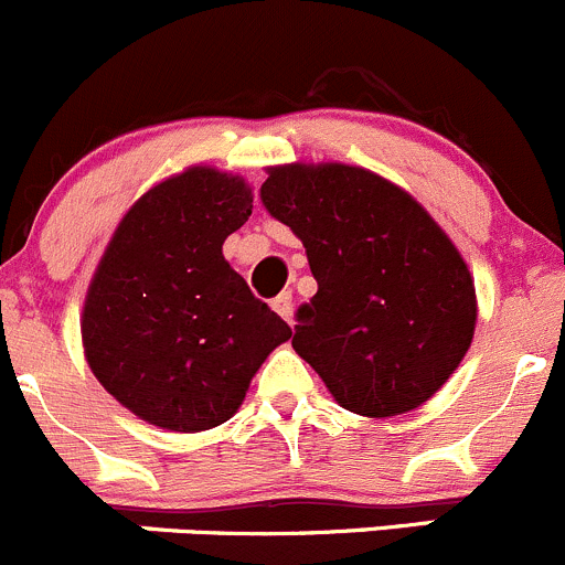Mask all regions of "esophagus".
I'll list each match as a JSON object with an SVG mask.
<instances>
[{"label": "esophagus", "instance_id": "esophagus-1", "mask_svg": "<svg viewBox=\"0 0 565 565\" xmlns=\"http://www.w3.org/2000/svg\"><path fill=\"white\" fill-rule=\"evenodd\" d=\"M271 307H275L277 316L285 318L288 323H294V296H290V290H282V294L271 301Z\"/></svg>", "mask_w": 565, "mask_h": 565}]
</instances>
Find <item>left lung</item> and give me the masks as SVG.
<instances>
[{"mask_svg":"<svg viewBox=\"0 0 565 565\" xmlns=\"http://www.w3.org/2000/svg\"><path fill=\"white\" fill-rule=\"evenodd\" d=\"M260 200L305 244L318 290L290 345L343 409L395 417L465 360L478 321L467 260L434 216L365 167H269Z\"/></svg>","mask_w":565,"mask_h":565,"instance_id":"1","label":"left lung"}]
</instances>
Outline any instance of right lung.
<instances>
[{
    "mask_svg": "<svg viewBox=\"0 0 565 565\" xmlns=\"http://www.w3.org/2000/svg\"><path fill=\"white\" fill-rule=\"evenodd\" d=\"M253 214V186L186 167L122 214L87 285L82 345L106 393L167 431L231 420L290 327L222 255Z\"/></svg>",
    "mask_w": 565,
    "mask_h": 565,
    "instance_id": "add662e5",
    "label": "right lung"
}]
</instances>
